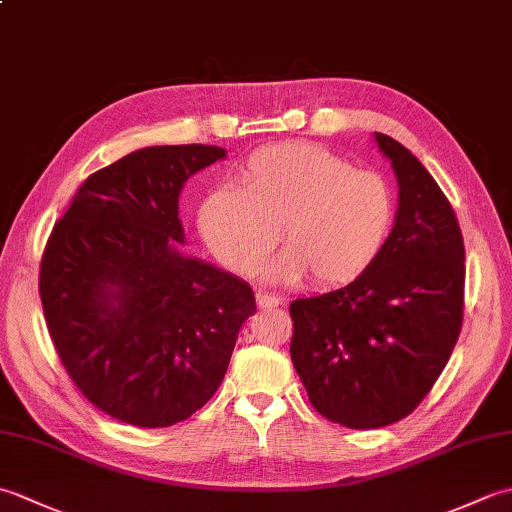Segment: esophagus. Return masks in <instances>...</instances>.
<instances>
[{"mask_svg": "<svg viewBox=\"0 0 512 512\" xmlns=\"http://www.w3.org/2000/svg\"><path fill=\"white\" fill-rule=\"evenodd\" d=\"M255 299H257V306H259V308H277L279 303H281L279 297L268 295V292H257Z\"/></svg>", "mask_w": 512, "mask_h": 512, "instance_id": "obj_1", "label": "esophagus"}]
</instances>
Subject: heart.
Masks as SVG:
<instances>
[{
  "label": "heart",
  "instance_id": "obj_1",
  "mask_svg": "<svg viewBox=\"0 0 512 512\" xmlns=\"http://www.w3.org/2000/svg\"><path fill=\"white\" fill-rule=\"evenodd\" d=\"M237 182L206 193L198 209L204 244L235 275H253L281 235L288 248L270 279L341 288L376 264L394 226L387 180L314 143L255 149Z\"/></svg>",
  "mask_w": 512,
  "mask_h": 512
}]
</instances>
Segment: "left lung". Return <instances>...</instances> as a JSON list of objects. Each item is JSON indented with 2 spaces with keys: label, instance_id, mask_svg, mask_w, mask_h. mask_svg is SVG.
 <instances>
[{
  "label": "left lung",
  "instance_id": "1",
  "mask_svg": "<svg viewBox=\"0 0 512 512\" xmlns=\"http://www.w3.org/2000/svg\"><path fill=\"white\" fill-rule=\"evenodd\" d=\"M398 180L383 253L352 284L290 303V358L323 418L398 422L449 363L464 317V242L451 202L398 140L374 134Z\"/></svg>",
  "mask_w": 512,
  "mask_h": 512
}]
</instances>
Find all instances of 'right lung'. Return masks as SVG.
Segmentation results:
<instances>
[{
  "mask_svg": "<svg viewBox=\"0 0 512 512\" xmlns=\"http://www.w3.org/2000/svg\"><path fill=\"white\" fill-rule=\"evenodd\" d=\"M224 156L165 145L112 162L81 184L43 250L39 295L65 372L134 427H171L204 407L257 310L246 281L176 248L184 182Z\"/></svg>",
  "mask_w": 512,
  "mask_h": 512,
  "instance_id": "obj_1",
  "label": "right lung"
}]
</instances>
